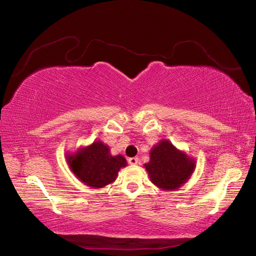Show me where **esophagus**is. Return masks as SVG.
<instances>
[{
	"label": "esophagus",
	"mask_w": 256,
	"mask_h": 256,
	"mask_svg": "<svg viewBox=\"0 0 256 256\" xmlns=\"http://www.w3.org/2000/svg\"><path fill=\"white\" fill-rule=\"evenodd\" d=\"M128 162L130 165H136L138 162V157H130Z\"/></svg>",
	"instance_id": "esophagus-1"
}]
</instances>
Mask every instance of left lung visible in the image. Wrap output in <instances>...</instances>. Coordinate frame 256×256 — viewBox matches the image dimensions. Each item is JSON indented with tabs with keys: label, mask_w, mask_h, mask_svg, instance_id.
Returning <instances> with one entry per match:
<instances>
[{
	"label": "left lung",
	"mask_w": 256,
	"mask_h": 256,
	"mask_svg": "<svg viewBox=\"0 0 256 256\" xmlns=\"http://www.w3.org/2000/svg\"><path fill=\"white\" fill-rule=\"evenodd\" d=\"M144 168L155 186L162 190H177L192 177L196 160L168 140H162L152 148L150 162L144 164Z\"/></svg>",
	"instance_id": "1"
}]
</instances>
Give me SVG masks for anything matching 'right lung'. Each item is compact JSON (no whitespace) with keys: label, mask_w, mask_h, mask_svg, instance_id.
I'll use <instances>...</instances> for the list:
<instances>
[{"label":"right lung","mask_w":256,"mask_h":256,"mask_svg":"<svg viewBox=\"0 0 256 256\" xmlns=\"http://www.w3.org/2000/svg\"><path fill=\"white\" fill-rule=\"evenodd\" d=\"M68 166L86 186L103 188L116 180L121 168L128 162L122 155L112 156L110 148L101 140L80 148L74 154H66Z\"/></svg>","instance_id":"obj_1"}]
</instances>
